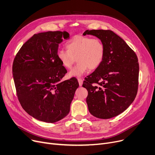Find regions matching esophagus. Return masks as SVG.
Wrapping results in <instances>:
<instances>
[{"label":"esophagus","instance_id":"34e87169","mask_svg":"<svg viewBox=\"0 0 155 155\" xmlns=\"http://www.w3.org/2000/svg\"><path fill=\"white\" fill-rule=\"evenodd\" d=\"M78 82L79 84V85L81 87L83 84V80L82 78H78Z\"/></svg>","mask_w":155,"mask_h":155}]
</instances>
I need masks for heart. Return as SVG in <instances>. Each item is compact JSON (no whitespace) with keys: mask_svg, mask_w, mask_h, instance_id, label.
<instances>
[{"mask_svg":"<svg viewBox=\"0 0 155 155\" xmlns=\"http://www.w3.org/2000/svg\"><path fill=\"white\" fill-rule=\"evenodd\" d=\"M67 50H59L57 57L63 66L71 68L76 61V66L68 73L70 77H80L88 69L94 70L102 63L105 56V46L99 39L85 36H76L67 43Z\"/></svg>","mask_w":155,"mask_h":155,"instance_id":"heart-1","label":"heart"}]
</instances>
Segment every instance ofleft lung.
<instances>
[{"label":"left lung","instance_id":"left-lung-1","mask_svg":"<svg viewBox=\"0 0 155 155\" xmlns=\"http://www.w3.org/2000/svg\"><path fill=\"white\" fill-rule=\"evenodd\" d=\"M86 35L98 38L105 46L102 63L85 79L82 85L88 91V109L97 118L110 119L123 112L135 99L138 60L124 41L110 30H87L83 35Z\"/></svg>","mask_w":155,"mask_h":155}]
</instances>
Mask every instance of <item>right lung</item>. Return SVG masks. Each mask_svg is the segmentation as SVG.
<instances>
[{"label":"right lung","instance_id":"obj_1","mask_svg":"<svg viewBox=\"0 0 155 155\" xmlns=\"http://www.w3.org/2000/svg\"><path fill=\"white\" fill-rule=\"evenodd\" d=\"M69 38L67 31L34 35L22 46L13 62V78L22 107L45 123H56L68 114L79 86L75 78L61 81L67 71L57 52L59 44Z\"/></svg>","mask_w":155,"mask_h":155}]
</instances>
